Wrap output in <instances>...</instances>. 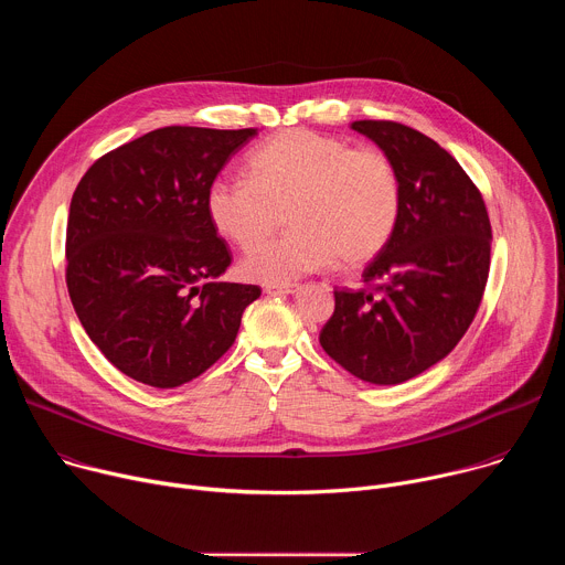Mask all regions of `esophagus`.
Returning <instances> with one entry per match:
<instances>
[{
    "mask_svg": "<svg viewBox=\"0 0 565 565\" xmlns=\"http://www.w3.org/2000/svg\"><path fill=\"white\" fill-rule=\"evenodd\" d=\"M268 295H295L301 290L299 284H268L264 288Z\"/></svg>",
    "mask_w": 565,
    "mask_h": 565,
    "instance_id": "1",
    "label": "esophagus"
}]
</instances>
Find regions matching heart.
<instances>
[{"mask_svg": "<svg viewBox=\"0 0 565 565\" xmlns=\"http://www.w3.org/2000/svg\"><path fill=\"white\" fill-rule=\"evenodd\" d=\"M399 177L377 147L306 129L275 136L250 158V179L221 177L207 190L212 225L250 250L282 222L294 230L241 262V275L288 284L340 262L362 266L377 257L399 218Z\"/></svg>", "mask_w": 565, "mask_h": 565, "instance_id": "1", "label": "heart"}]
</instances>
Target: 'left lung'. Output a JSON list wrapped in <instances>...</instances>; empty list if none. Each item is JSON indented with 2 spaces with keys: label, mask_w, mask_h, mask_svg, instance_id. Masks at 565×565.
<instances>
[{
  "label": "left lung",
  "mask_w": 565,
  "mask_h": 565,
  "mask_svg": "<svg viewBox=\"0 0 565 565\" xmlns=\"http://www.w3.org/2000/svg\"><path fill=\"white\" fill-rule=\"evenodd\" d=\"M399 177V218L364 268L362 290H335L319 344L371 384L407 382L447 358L467 333L490 275L486 201L458 160L393 120H355Z\"/></svg>",
  "instance_id": "obj_1"
}]
</instances>
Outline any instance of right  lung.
<instances>
[{"label":"right lung","mask_w":565,"mask_h":565,"mask_svg":"<svg viewBox=\"0 0 565 565\" xmlns=\"http://www.w3.org/2000/svg\"><path fill=\"white\" fill-rule=\"evenodd\" d=\"M257 129L163 127L98 158L66 223V288L79 324L136 382L174 388L232 344L259 286L218 281L232 255L207 190Z\"/></svg>","instance_id":"1"}]
</instances>
